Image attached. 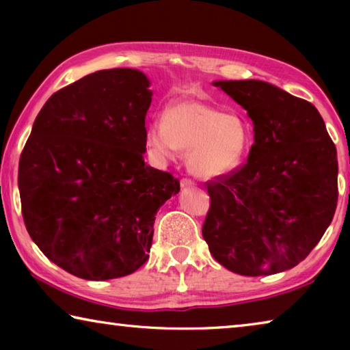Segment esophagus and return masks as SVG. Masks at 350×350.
I'll use <instances>...</instances> for the list:
<instances>
[{
    "label": "esophagus",
    "mask_w": 350,
    "mask_h": 350,
    "mask_svg": "<svg viewBox=\"0 0 350 350\" xmlns=\"http://www.w3.org/2000/svg\"><path fill=\"white\" fill-rule=\"evenodd\" d=\"M194 185H196V183H194L191 179H182L180 180V187L185 189V188H193Z\"/></svg>",
    "instance_id": "esophagus-1"
}]
</instances>
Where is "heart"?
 I'll return each mask as SVG.
<instances>
[{
	"label": "heart",
	"mask_w": 350,
	"mask_h": 350,
	"mask_svg": "<svg viewBox=\"0 0 350 350\" xmlns=\"http://www.w3.org/2000/svg\"><path fill=\"white\" fill-rule=\"evenodd\" d=\"M145 142L157 162L174 161L179 150L188 151L189 171L215 179L239 167L248 146V128L239 116L224 114L196 98H180L168 105L163 120L148 125Z\"/></svg>",
	"instance_id": "1"
}]
</instances>
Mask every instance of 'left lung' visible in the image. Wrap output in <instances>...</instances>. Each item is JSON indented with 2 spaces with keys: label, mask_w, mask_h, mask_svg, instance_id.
Returning a JSON list of instances; mask_svg holds the SVG:
<instances>
[{
  "label": "left lung",
  "mask_w": 350,
  "mask_h": 350,
  "mask_svg": "<svg viewBox=\"0 0 350 350\" xmlns=\"http://www.w3.org/2000/svg\"><path fill=\"white\" fill-rule=\"evenodd\" d=\"M247 111V163L208 183L202 236L225 269L275 275L298 265L332 222L338 200L336 148L312 103L260 80H219Z\"/></svg>",
  "instance_id": "obj_1"
}]
</instances>
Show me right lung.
Masks as SVG:
<instances>
[{
	"mask_svg": "<svg viewBox=\"0 0 350 350\" xmlns=\"http://www.w3.org/2000/svg\"><path fill=\"white\" fill-rule=\"evenodd\" d=\"M150 85L129 68L83 77L49 97L21 152L27 232L47 259L83 280L140 269L159 208L180 189L145 163Z\"/></svg>",
	"mask_w": 350,
	"mask_h": 350,
	"instance_id": "1",
	"label": "right lung"
}]
</instances>
